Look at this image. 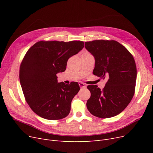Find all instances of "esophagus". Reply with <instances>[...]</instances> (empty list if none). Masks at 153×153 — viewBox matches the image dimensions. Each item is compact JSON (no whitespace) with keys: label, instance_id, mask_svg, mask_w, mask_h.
I'll return each instance as SVG.
<instances>
[{"label":"esophagus","instance_id":"esophagus-1","mask_svg":"<svg viewBox=\"0 0 153 153\" xmlns=\"http://www.w3.org/2000/svg\"><path fill=\"white\" fill-rule=\"evenodd\" d=\"M79 86H80V87H81V88H83V87H86L85 84L84 82H79Z\"/></svg>","mask_w":153,"mask_h":153}]
</instances>
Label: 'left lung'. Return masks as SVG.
Wrapping results in <instances>:
<instances>
[{
    "label": "left lung",
    "instance_id": "obj_1",
    "mask_svg": "<svg viewBox=\"0 0 153 153\" xmlns=\"http://www.w3.org/2000/svg\"><path fill=\"white\" fill-rule=\"evenodd\" d=\"M85 48L95 58L93 74L107 79L102 90L89 85L87 108L93 115L107 118L121 113L131 102L135 91L137 71L133 55L115 40L85 42Z\"/></svg>",
    "mask_w": 153,
    "mask_h": 153
}]
</instances>
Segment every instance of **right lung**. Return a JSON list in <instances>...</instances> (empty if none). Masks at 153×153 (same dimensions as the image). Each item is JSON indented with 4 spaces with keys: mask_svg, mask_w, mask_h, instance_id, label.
Listing matches in <instances>:
<instances>
[{
    "mask_svg": "<svg viewBox=\"0 0 153 153\" xmlns=\"http://www.w3.org/2000/svg\"><path fill=\"white\" fill-rule=\"evenodd\" d=\"M84 47L82 41H40L28 50L21 62L19 78L28 105L43 118L58 120L67 117L72 99L80 87L77 82H58V72Z\"/></svg>",
    "mask_w": 153,
    "mask_h": 153,
    "instance_id": "add662e5",
    "label": "right lung"
}]
</instances>
